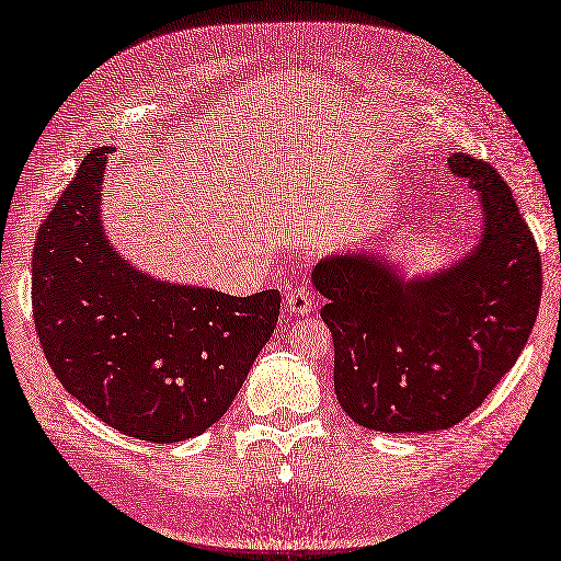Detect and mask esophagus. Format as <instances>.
<instances>
[{"label":"esophagus","mask_w":561,"mask_h":561,"mask_svg":"<svg viewBox=\"0 0 561 561\" xmlns=\"http://www.w3.org/2000/svg\"><path fill=\"white\" fill-rule=\"evenodd\" d=\"M286 309L296 317H307L309 312H312V305H314V298H312V291H309L307 284H296L286 291V300H284Z\"/></svg>","instance_id":"obj_1"}]
</instances>
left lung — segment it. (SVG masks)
<instances>
[{"label":"left lung","instance_id":"8db88e82","mask_svg":"<svg viewBox=\"0 0 561 561\" xmlns=\"http://www.w3.org/2000/svg\"><path fill=\"white\" fill-rule=\"evenodd\" d=\"M481 201V236L434 273L404 277L379 247L330 254L312 282L335 344V396L358 425L437 432L490 396L525 348L541 302V256L490 163L448 157Z\"/></svg>","mask_w":561,"mask_h":561}]
</instances>
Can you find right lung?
Returning <instances> with one entry per match:
<instances>
[{
  "instance_id": "add662e5",
  "label": "right lung",
  "mask_w": 561,
  "mask_h": 561,
  "mask_svg": "<svg viewBox=\"0 0 561 561\" xmlns=\"http://www.w3.org/2000/svg\"><path fill=\"white\" fill-rule=\"evenodd\" d=\"M108 154L82 159L38 228L36 333L55 377L99 421L152 444L192 439L236 400L282 298L171 284L122 259L101 219Z\"/></svg>"
}]
</instances>
